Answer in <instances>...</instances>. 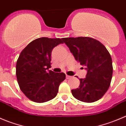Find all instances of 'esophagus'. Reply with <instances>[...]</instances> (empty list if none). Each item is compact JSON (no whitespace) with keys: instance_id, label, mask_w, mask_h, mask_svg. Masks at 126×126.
Returning a JSON list of instances; mask_svg holds the SVG:
<instances>
[{"instance_id":"obj_1","label":"esophagus","mask_w":126,"mask_h":126,"mask_svg":"<svg viewBox=\"0 0 126 126\" xmlns=\"http://www.w3.org/2000/svg\"><path fill=\"white\" fill-rule=\"evenodd\" d=\"M72 78V77H71V76H69V75H66V78L67 79H71V78Z\"/></svg>"}]
</instances>
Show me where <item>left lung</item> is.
<instances>
[{
    "mask_svg": "<svg viewBox=\"0 0 126 126\" xmlns=\"http://www.w3.org/2000/svg\"><path fill=\"white\" fill-rule=\"evenodd\" d=\"M75 60L85 66V78L79 79V88L72 89L78 100L91 103L104 96L109 88L113 75L112 59L105 46L87 37L63 38Z\"/></svg>",
    "mask_w": 126,
    "mask_h": 126,
    "instance_id": "1",
    "label": "left lung"
}]
</instances>
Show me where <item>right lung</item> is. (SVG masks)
<instances>
[{
	"mask_svg": "<svg viewBox=\"0 0 126 126\" xmlns=\"http://www.w3.org/2000/svg\"><path fill=\"white\" fill-rule=\"evenodd\" d=\"M61 43L60 38L41 37L27 45L19 54L16 65L17 81L21 91L32 101L43 103L54 99L65 79L64 73L49 70L52 51Z\"/></svg>",
	"mask_w": 126,
	"mask_h": 126,
	"instance_id": "add662e5",
	"label": "right lung"
}]
</instances>
